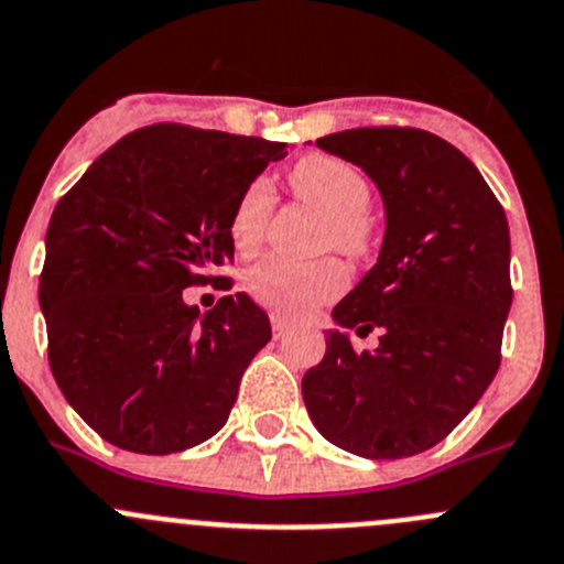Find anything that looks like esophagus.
Wrapping results in <instances>:
<instances>
[{
	"mask_svg": "<svg viewBox=\"0 0 564 564\" xmlns=\"http://www.w3.org/2000/svg\"><path fill=\"white\" fill-rule=\"evenodd\" d=\"M270 322H272V336H275V338H283L289 330H292V325H289V322L283 319L281 314H272Z\"/></svg>",
	"mask_w": 564,
	"mask_h": 564,
	"instance_id": "34e87169",
	"label": "esophagus"
}]
</instances>
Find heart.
<instances>
[{
  "label": "heart",
  "instance_id": "b5f03b06",
  "mask_svg": "<svg viewBox=\"0 0 564 564\" xmlns=\"http://www.w3.org/2000/svg\"><path fill=\"white\" fill-rule=\"evenodd\" d=\"M294 193L327 215L325 242L347 256H364L371 242L369 184L347 162L327 154L303 156L289 173ZM275 209V189L267 178H256L231 215V239L239 253H253L264 242L267 223ZM248 292L267 308L283 316H303L347 286V272L338 261L325 259L300 264L289 259H267L245 278Z\"/></svg>",
  "mask_w": 564,
  "mask_h": 564
}]
</instances>
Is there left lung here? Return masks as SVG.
Masks as SVG:
<instances>
[{"label":"left lung","mask_w":564,"mask_h":564,"mask_svg":"<svg viewBox=\"0 0 564 564\" xmlns=\"http://www.w3.org/2000/svg\"><path fill=\"white\" fill-rule=\"evenodd\" d=\"M316 145L375 182L386 234L377 264L333 308L325 358L303 377L305 408L338 449L419 455L499 371L512 305L507 215L477 165L430 131L347 129ZM347 329H380L381 344L355 354Z\"/></svg>","instance_id":"left-lung-1"}]
</instances>
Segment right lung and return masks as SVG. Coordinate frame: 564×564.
I'll use <instances>...</instances> for the list:
<instances>
[{"label":"right lung","mask_w":564,"mask_h":564,"mask_svg":"<svg viewBox=\"0 0 564 564\" xmlns=\"http://www.w3.org/2000/svg\"><path fill=\"white\" fill-rule=\"evenodd\" d=\"M286 143L156 123L120 137L70 187L46 231L37 300L59 391L112 446L193 449L217 433L272 338L248 294L209 314L184 289L223 283L231 215Z\"/></svg>","instance_id":"obj_1"}]
</instances>
